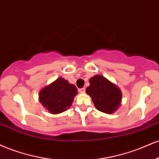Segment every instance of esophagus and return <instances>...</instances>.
<instances>
[{"instance_id": "esophagus-1", "label": "esophagus", "mask_w": 159, "mask_h": 159, "mask_svg": "<svg viewBox=\"0 0 159 159\" xmlns=\"http://www.w3.org/2000/svg\"><path fill=\"white\" fill-rule=\"evenodd\" d=\"M79 91H80V93H81V94H83V93H85V88H82V89H79Z\"/></svg>"}]
</instances>
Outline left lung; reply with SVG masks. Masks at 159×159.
<instances>
[{"mask_svg": "<svg viewBox=\"0 0 159 159\" xmlns=\"http://www.w3.org/2000/svg\"><path fill=\"white\" fill-rule=\"evenodd\" d=\"M86 93L91 96L96 109L102 112L111 114L120 104L122 95L120 89L104 76L91 77Z\"/></svg>", "mask_w": 159, "mask_h": 159, "instance_id": "1", "label": "left lung"}]
</instances>
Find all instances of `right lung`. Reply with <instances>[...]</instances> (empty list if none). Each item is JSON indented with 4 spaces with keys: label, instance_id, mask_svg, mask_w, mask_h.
Segmentation results:
<instances>
[{
    "label": "right lung",
    "instance_id": "add662e5",
    "mask_svg": "<svg viewBox=\"0 0 159 159\" xmlns=\"http://www.w3.org/2000/svg\"><path fill=\"white\" fill-rule=\"evenodd\" d=\"M77 89L63 78L44 88L39 93V100L50 113L59 114L71 106Z\"/></svg>",
    "mask_w": 159,
    "mask_h": 159
}]
</instances>
